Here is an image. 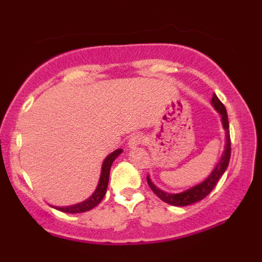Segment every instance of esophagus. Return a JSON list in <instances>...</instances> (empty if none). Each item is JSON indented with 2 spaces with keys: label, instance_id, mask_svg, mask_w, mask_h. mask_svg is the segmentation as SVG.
<instances>
[{
  "label": "esophagus",
  "instance_id": "obj_1",
  "mask_svg": "<svg viewBox=\"0 0 262 262\" xmlns=\"http://www.w3.org/2000/svg\"><path fill=\"white\" fill-rule=\"evenodd\" d=\"M144 143H145V137L141 134H135L130 138V139H129L128 145L130 146V148H135V146L141 145V144H144Z\"/></svg>",
  "mask_w": 262,
  "mask_h": 262
}]
</instances>
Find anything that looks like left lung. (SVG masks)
Segmentation results:
<instances>
[{"label":"left lung","instance_id":"8db88e82","mask_svg":"<svg viewBox=\"0 0 262 262\" xmlns=\"http://www.w3.org/2000/svg\"><path fill=\"white\" fill-rule=\"evenodd\" d=\"M212 104L214 106L215 110H217V112L221 114L223 128L225 129V138H227V140H225V148H224L223 155H222V159L219 160L217 166H215V169L212 171V173H210V175L207 177L202 183H200V185L186 189V191L181 192V193H175V194L166 193V192L159 189L154 183L151 182V180L149 179V176L146 177V181H148V185L149 187L151 188V191L154 192L156 196L160 198L161 201L171 204V206H180V207L188 206V204L196 203L198 201L203 200L206 196H208L210 191L215 187V185H217V182L219 181V179H221L222 175L225 172V170H227L228 167V164H229L231 149H230L229 122H228L227 110H225L224 104L222 103L221 100L217 97V95H213Z\"/></svg>","mask_w":262,"mask_h":262}]
</instances>
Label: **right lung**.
<instances>
[{
    "mask_svg": "<svg viewBox=\"0 0 262 262\" xmlns=\"http://www.w3.org/2000/svg\"><path fill=\"white\" fill-rule=\"evenodd\" d=\"M122 151H123L122 149H117L116 151H113L112 154H110L106 159H104L103 165H102L100 182H98L97 188H96V191L93 192L92 196L90 197L89 200L83 201V202H81L79 204H75V206L54 207V208L58 209V210H61V212H65V213H82V212H87V210H91L92 208H95L97 204H100L101 201L103 200L104 194H106V192H107L111 166H112L113 161L116 160L117 156L121 154Z\"/></svg>",
    "mask_w": 262,
    "mask_h": 262,
    "instance_id": "add662e5",
    "label": "right lung"
}]
</instances>
